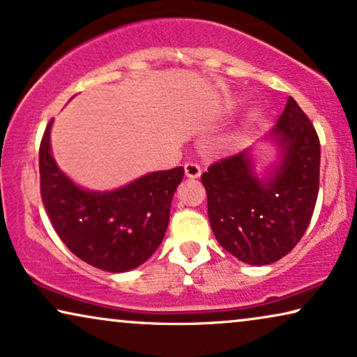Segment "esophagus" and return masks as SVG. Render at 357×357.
Instances as JSON below:
<instances>
[{
	"label": "esophagus",
	"instance_id": "obj_1",
	"mask_svg": "<svg viewBox=\"0 0 357 357\" xmlns=\"http://www.w3.org/2000/svg\"><path fill=\"white\" fill-rule=\"evenodd\" d=\"M185 175L188 178H198L202 175V167L197 162H187L185 164Z\"/></svg>",
	"mask_w": 357,
	"mask_h": 357
}]
</instances>
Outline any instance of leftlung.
<instances>
[{
  "label": "left lung",
  "instance_id": "obj_1",
  "mask_svg": "<svg viewBox=\"0 0 357 357\" xmlns=\"http://www.w3.org/2000/svg\"><path fill=\"white\" fill-rule=\"evenodd\" d=\"M270 135L282 153L270 177L253 172L250 149L218 160L202 175L214 237L248 265L287 255L309 227L319 195V135L292 97Z\"/></svg>",
  "mask_w": 357,
  "mask_h": 357
}]
</instances>
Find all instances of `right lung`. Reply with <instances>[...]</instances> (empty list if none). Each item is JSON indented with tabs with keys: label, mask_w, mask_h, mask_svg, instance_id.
Instances as JSON below:
<instances>
[{
	"label": "right lung",
	"mask_w": 357,
	"mask_h": 357,
	"mask_svg": "<svg viewBox=\"0 0 357 357\" xmlns=\"http://www.w3.org/2000/svg\"><path fill=\"white\" fill-rule=\"evenodd\" d=\"M47 125L38 151L40 195L52 226L82 261L123 273L148 260L169 226L170 203L185 170H158L114 192H89L58 169Z\"/></svg>",
	"instance_id": "add662e5"
}]
</instances>
